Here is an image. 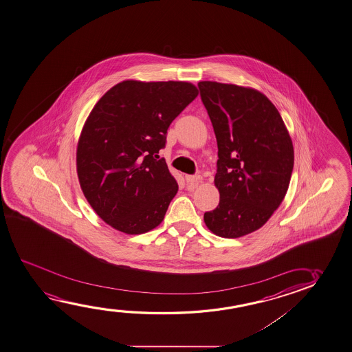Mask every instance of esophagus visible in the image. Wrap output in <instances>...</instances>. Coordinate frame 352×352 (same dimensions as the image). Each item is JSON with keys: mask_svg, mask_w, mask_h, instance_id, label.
<instances>
[{"mask_svg": "<svg viewBox=\"0 0 352 352\" xmlns=\"http://www.w3.org/2000/svg\"><path fill=\"white\" fill-rule=\"evenodd\" d=\"M185 180L191 186H196L202 182V177L201 175H185Z\"/></svg>", "mask_w": 352, "mask_h": 352, "instance_id": "obj_1", "label": "esophagus"}]
</instances>
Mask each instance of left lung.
Masks as SVG:
<instances>
[{
	"label": "left lung",
	"instance_id": "left-lung-1",
	"mask_svg": "<svg viewBox=\"0 0 352 352\" xmlns=\"http://www.w3.org/2000/svg\"><path fill=\"white\" fill-rule=\"evenodd\" d=\"M218 143L219 204L204 213L213 234L237 239L260 229L285 199L294 166L292 139L275 105L252 88L199 83Z\"/></svg>",
	"mask_w": 352,
	"mask_h": 352
}]
</instances>
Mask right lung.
I'll return each instance as SVG.
<instances>
[{
    "label": "right lung",
    "mask_w": 352,
    "mask_h": 352,
    "mask_svg": "<svg viewBox=\"0 0 352 352\" xmlns=\"http://www.w3.org/2000/svg\"><path fill=\"white\" fill-rule=\"evenodd\" d=\"M197 94L189 82L129 80L93 107L77 145V175L88 204L113 229L139 234L161 224L178 184L157 153Z\"/></svg>",
    "instance_id": "obj_1"
}]
</instances>
